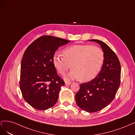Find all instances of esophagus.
<instances>
[{
	"instance_id": "esophagus-1",
	"label": "esophagus",
	"mask_w": 135,
	"mask_h": 135,
	"mask_svg": "<svg viewBox=\"0 0 135 135\" xmlns=\"http://www.w3.org/2000/svg\"><path fill=\"white\" fill-rule=\"evenodd\" d=\"M70 84H71L70 82H67V81L65 82V85H66V86H68Z\"/></svg>"
}]
</instances>
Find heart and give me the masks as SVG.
I'll return each instance as SVG.
<instances>
[{"label":"heart","instance_id":"b5f03b06","mask_svg":"<svg viewBox=\"0 0 135 135\" xmlns=\"http://www.w3.org/2000/svg\"><path fill=\"white\" fill-rule=\"evenodd\" d=\"M63 56L55 54L53 64L56 70L64 75L67 80L80 79L82 81L94 79L100 71L104 62V53L102 49L90 45H73L63 52Z\"/></svg>","mask_w":135,"mask_h":135}]
</instances>
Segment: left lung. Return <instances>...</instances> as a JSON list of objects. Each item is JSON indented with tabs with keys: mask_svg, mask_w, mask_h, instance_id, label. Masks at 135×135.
I'll return each mask as SVG.
<instances>
[{
	"mask_svg": "<svg viewBox=\"0 0 135 135\" xmlns=\"http://www.w3.org/2000/svg\"><path fill=\"white\" fill-rule=\"evenodd\" d=\"M100 45L104 53V62L100 72L94 79L80 84L75 96L77 105L87 112L100 110L115 98L120 82L121 68L117 55L105 42L91 39Z\"/></svg>",
	"mask_w": 135,
	"mask_h": 135,
	"instance_id": "1",
	"label": "left lung"
}]
</instances>
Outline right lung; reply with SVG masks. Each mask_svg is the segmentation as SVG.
<instances>
[{
    "label": "right lung",
    "mask_w": 135,
    "mask_h": 135,
    "mask_svg": "<svg viewBox=\"0 0 135 135\" xmlns=\"http://www.w3.org/2000/svg\"><path fill=\"white\" fill-rule=\"evenodd\" d=\"M70 41L53 36L37 38L25 50L21 64L20 86L28 104L37 110H46L57 102L64 82L58 75L53 57L59 47Z\"/></svg>",
    "instance_id": "right-lung-1"
}]
</instances>
